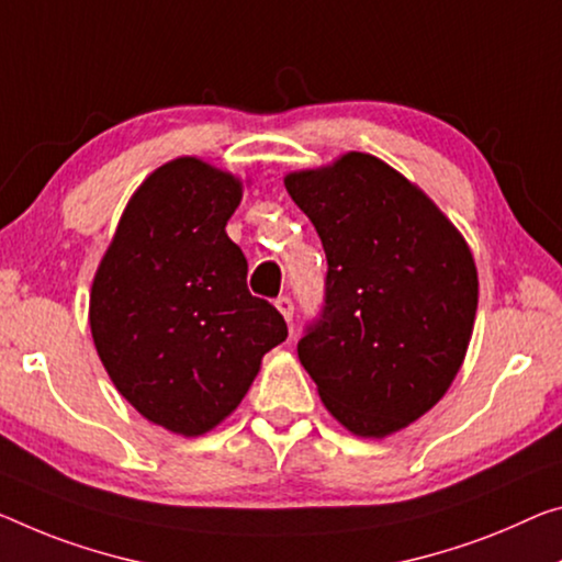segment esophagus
<instances>
[{
    "label": "esophagus",
    "mask_w": 562,
    "mask_h": 562,
    "mask_svg": "<svg viewBox=\"0 0 562 562\" xmlns=\"http://www.w3.org/2000/svg\"><path fill=\"white\" fill-rule=\"evenodd\" d=\"M276 308H279L281 316L291 324V318H293V301L289 296H279V299H276Z\"/></svg>",
    "instance_id": "34e87169"
}]
</instances>
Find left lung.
Instances as JSON below:
<instances>
[{
    "label": "left lung",
    "mask_w": 562,
    "mask_h": 562,
    "mask_svg": "<svg viewBox=\"0 0 562 562\" xmlns=\"http://www.w3.org/2000/svg\"><path fill=\"white\" fill-rule=\"evenodd\" d=\"M326 254L324 306L299 339L318 396L359 437H386L442 400L468 351L477 269L464 238L374 155L286 176Z\"/></svg>",
    "instance_id": "left-lung-1"
}]
</instances>
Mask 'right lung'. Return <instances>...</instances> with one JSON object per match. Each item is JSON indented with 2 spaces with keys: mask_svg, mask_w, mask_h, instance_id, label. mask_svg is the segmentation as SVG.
Segmentation results:
<instances>
[{
  "mask_svg": "<svg viewBox=\"0 0 562 562\" xmlns=\"http://www.w3.org/2000/svg\"><path fill=\"white\" fill-rule=\"evenodd\" d=\"M240 180L195 158L158 168L120 218L90 293V329L112 384L145 419L198 437L238 407L283 316L246 286L226 236Z\"/></svg>",
  "mask_w": 562,
  "mask_h": 562,
  "instance_id": "right-lung-1",
  "label": "right lung"
}]
</instances>
